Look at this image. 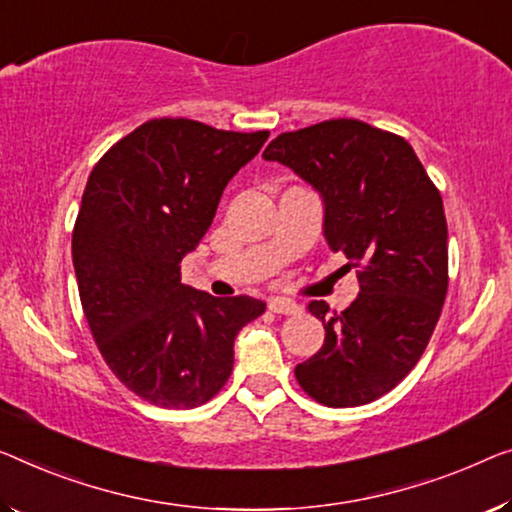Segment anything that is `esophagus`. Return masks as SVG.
Wrapping results in <instances>:
<instances>
[{"instance_id":"34e87169","label":"esophagus","mask_w":512,"mask_h":512,"mask_svg":"<svg viewBox=\"0 0 512 512\" xmlns=\"http://www.w3.org/2000/svg\"><path fill=\"white\" fill-rule=\"evenodd\" d=\"M269 310L276 312V315H296V312H301L299 305L292 299H282V296H273V299H269Z\"/></svg>"}]
</instances>
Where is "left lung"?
Masks as SVG:
<instances>
[{
  "label": "left lung",
  "mask_w": 512,
  "mask_h": 512,
  "mask_svg": "<svg viewBox=\"0 0 512 512\" xmlns=\"http://www.w3.org/2000/svg\"><path fill=\"white\" fill-rule=\"evenodd\" d=\"M262 156L317 190L326 243L361 269L349 308L308 303L326 338L296 365V381L326 407H361L414 370L439 322L448 289L444 202L404 137L356 119L282 133Z\"/></svg>",
  "instance_id": "left-lung-1"
}]
</instances>
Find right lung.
I'll use <instances>...</instances> for the list:
<instances>
[{"label":"right lung","mask_w":512,"mask_h":512,"mask_svg":"<svg viewBox=\"0 0 512 512\" xmlns=\"http://www.w3.org/2000/svg\"><path fill=\"white\" fill-rule=\"evenodd\" d=\"M266 137L151 119L89 174L73 230L82 310L110 370L156 407L209 402L232 375L236 333L266 310L253 296L216 299L181 282V259Z\"/></svg>","instance_id":"add662e5"}]
</instances>
